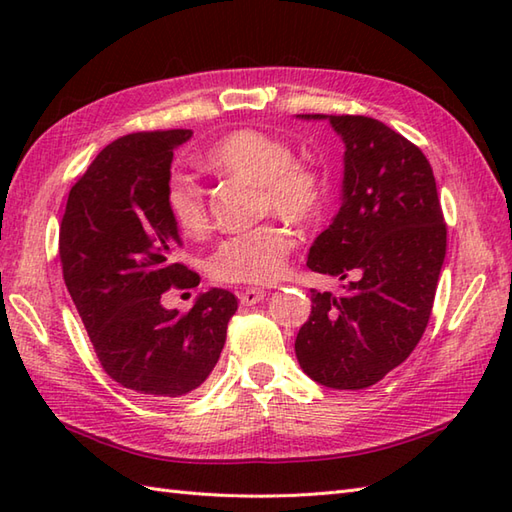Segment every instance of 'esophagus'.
<instances>
[{
  "label": "esophagus",
  "instance_id": "1",
  "mask_svg": "<svg viewBox=\"0 0 512 512\" xmlns=\"http://www.w3.org/2000/svg\"><path fill=\"white\" fill-rule=\"evenodd\" d=\"M237 297L242 306H255V303H259L266 297V290L264 288H244L237 292Z\"/></svg>",
  "mask_w": 512,
  "mask_h": 512
}]
</instances>
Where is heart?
<instances>
[{
  "label": "heart",
  "instance_id": "heart-1",
  "mask_svg": "<svg viewBox=\"0 0 512 512\" xmlns=\"http://www.w3.org/2000/svg\"><path fill=\"white\" fill-rule=\"evenodd\" d=\"M284 140L255 129H239L217 140L204 154V167L220 178L257 184V209L295 224L319 220L328 200V187L317 169L295 162ZM165 204L182 233L198 235L209 224L202 189L187 176H171ZM295 248L286 226L266 222L253 231L222 239L209 257V270L226 284L264 286L284 273Z\"/></svg>",
  "mask_w": 512,
  "mask_h": 512
}]
</instances>
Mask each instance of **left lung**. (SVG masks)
<instances>
[{
  "label": "left lung",
  "mask_w": 512,
  "mask_h": 512,
  "mask_svg": "<svg viewBox=\"0 0 512 512\" xmlns=\"http://www.w3.org/2000/svg\"><path fill=\"white\" fill-rule=\"evenodd\" d=\"M301 118H325L301 114ZM345 143L343 202L314 239L308 268L352 277L341 297L312 292L299 365L332 389H365L407 361L427 328L447 224L427 156L369 116H328Z\"/></svg>",
  "instance_id": "1"
}]
</instances>
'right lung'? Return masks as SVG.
I'll return each mask as SVG.
<instances>
[{"label":"right lung","mask_w":512,"mask_h":512,"mask_svg":"<svg viewBox=\"0 0 512 512\" xmlns=\"http://www.w3.org/2000/svg\"><path fill=\"white\" fill-rule=\"evenodd\" d=\"M191 129L114 140L70 189L59 231L63 279L105 374L136 394L180 398L217 363L233 292L213 288L189 312L167 310L162 292L200 277L176 262L180 231L165 204L173 149Z\"/></svg>","instance_id":"add662e5"}]
</instances>
